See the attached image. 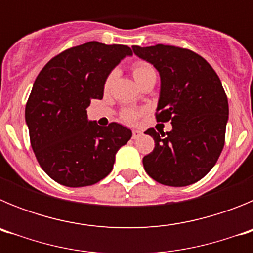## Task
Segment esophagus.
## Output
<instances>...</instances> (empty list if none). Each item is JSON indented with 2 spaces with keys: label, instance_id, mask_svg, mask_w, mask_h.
<instances>
[{
  "label": "esophagus",
  "instance_id": "1",
  "mask_svg": "<svg viewBox=\"0 0 253 253\" xmlns=\"http://www.w3.org/2000/svg\"><path fill=\"white\" fill-rule=\"evenodd\" d=\"M140 134H142V131L133 130V135H131V138H133V139H137V138L140 137Z\"/></svg>",
  "mask_w": 253,
  "mask_h": 253
}]
</instances>
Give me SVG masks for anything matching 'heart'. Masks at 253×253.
Segmentation results:
<instances>
[{"mask_svg": "<svg viewBox=\"0 0 253 253\" xmlns=\"http://www.w3.org/2000/svg\"><path fill=\"white\" fill-rule=\"evenodd\" d=\"M114 76H115L114 72H111L110 75L107 76L106 81H105V87H106V88L110 86L111 82H113ZM133 76L134 78H135V81H137L138 84H140L143 80H146L149 76H156V71H154L152 64L147 63L144 60H138V62H135V63L133 64ZM138 116H139V113L135 110H131V109L124 110L122 113V119L124 120V122L128 123L135 122V120L138 119Z\"/></svg>", "mask_w": 253, "mask_h": 253, "instance_id": "heart-1", "label": "heart"}]
</instances>
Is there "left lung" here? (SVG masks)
Instances as JSON below:
<instances>
[{
    "label": "left lung",
    "mask_w": 253,
    "mask_h": 253,
    "mask_svg": "<svg viewBox=\"0 0 253 253\" xmlns=\"http://www.w3.org/2000/svg\"><path fill=\"white\" fill-rule=\"evenodd\" d=\"M134 54L156 67L161 92L156 119L171 131L148 129L154 149L143 157L146 172L162 185L187 186L202 180L218 161L225 140L228 99L213 67L190 49L133 45Z\"/></svg>",
    "instance_id": "left-lung-1"
}]
</instances>
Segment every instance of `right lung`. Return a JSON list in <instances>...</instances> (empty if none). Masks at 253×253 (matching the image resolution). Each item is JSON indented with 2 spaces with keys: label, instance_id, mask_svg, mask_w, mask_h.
<instances>
[{
  "label": "right lung",
  "instance_id": "right-lung-1",
  "mask_svg": "<svg viewBox=\"0 0 253 253\" xmlns=\"http://www.w3.org/2000/svg\"><path fill=\"white\" fill-rule=\"evenodd\" d=\"M133 51L120 44L88 42L51 58L38 75L25 107L31 148L58 184L84 187L111 172L115 154L131 138L118 123L88 122L86 109L102 99L107 76Z\"/></svg>",
  "mask_w": 253,
  "mask_h": 253
}]
</instances>
